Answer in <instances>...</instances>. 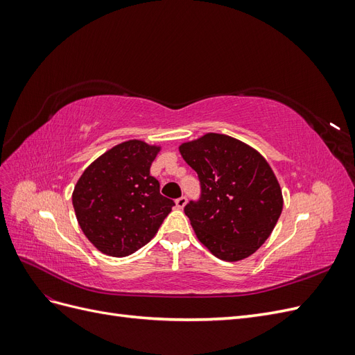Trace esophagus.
<instances>
[{"label":"esophagus","mask_w":355,"mask_h":355,"mask_svg":"<svg viewBox=\"0 0 355 355\" xmlns=\"http://www.w3.org/2000/svg\"><path fill=\"white\" fill-rule=\"evenodd\" d=\"M185 204H187V197H184V196L179 197V198L176 200V207H178V209H184Z\"/></svg>","instance_id":"obj_1"}]
</instances>
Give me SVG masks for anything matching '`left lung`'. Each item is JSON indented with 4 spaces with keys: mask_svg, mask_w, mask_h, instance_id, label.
Masks as SVG:
<instances>
[{
    "mask_svg": "<svg viewBox=\"0 0 355 355\" xmlns=\"http://www.w3.org/2000/svg\"><path fill=\"white\" fill-rule=\"evenodd\" d=\"M179 151L201 187L200 198L185 206L197 239L222 261L253 254L283 210L282 188L266 159L239 139L219 133L182 144Z\"/></svg>",
    "mask_w": 355,
    "mask_h": 355,
    "instance_id": "8db88e82",
    "label": "left lung"
}]
</instances>
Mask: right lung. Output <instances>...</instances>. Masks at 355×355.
<instances>
[{"label": "right lung", "mask_w": 355, "mask_h": 355, "mask_svg": "<svg viewBox=\"0 0 355 355\" xmlns=\"http://www.w3.org/2000/svg\"><path fill=\"white\" fill-rule=\"evenodd\" d=\"M159 146L127 141L84 170L72 192L75 216L85 237L102 253L123 257L154 239L175 206L159 194L151 164Z\"/></svg>", "instance_id": "obj_1"}]
</instances>
